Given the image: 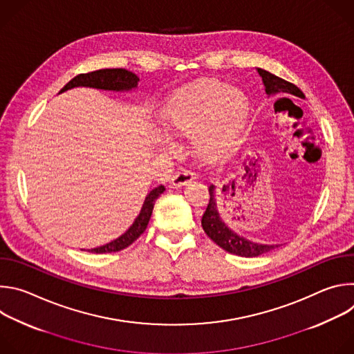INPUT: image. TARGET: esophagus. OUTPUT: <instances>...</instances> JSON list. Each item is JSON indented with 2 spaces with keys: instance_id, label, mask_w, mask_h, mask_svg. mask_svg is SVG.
I'll return each mask as SVG.
<instances>
[{
  "instance_id": "esophagus-1",
  "label": "esophagus",
  "mask_w": 354,
  "mask_h": 354,
  "mask_svg": "<svg viewBox=\"0 0 354 354\" xmlns=\"http://www.w3.org/2000/svg\"><path fill=\"white\" fill-rule=\"evenodd\" d=\"M194 179V174L189 169H180L172 176V185L174 186H185L190 183Z\"/></svg>"
}]
</instances>
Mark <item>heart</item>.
I'll return each instance as SVG.
<instances>
[{"instance_id": "obj_1", "label": "heart", "mask_w": 354, "mask_h": 354, "mask_svg": "<svg viewBox=\"0 0 354 354\" xmlns=\"http://www.w3.org/2000/svg\"><path fill=\"white\" fill-rule=\"evenodd\" d=\"M160 124L171 136L192 137L194 153L216 161L241 142L249 118L245 92L217 80H198L178 88L160 111Z\"/></svg>"}]
</instances>
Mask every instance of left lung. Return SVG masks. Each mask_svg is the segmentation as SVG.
I'll return each instance as SVG.
<instances>
[{
	"label": "left lung",
	"instance_id": "8db88e82",
	"mask_svg": "<svg viewBox=\"0 0 354 354\" xmlns=\"http://www.w3.org/2000/svg\"><path fill=\"white\" fill-rule=\"evenodd\" d=\"M258 73L262 77V81L265 84V91L268 95L286 93V95L304 97V93H302V91L297 85L262 68H258ZM209 193H210L209 203H207L206 212L203 213V217H201V227H203L207 236L212 241H214L220 248L230 252L232 255H238L243 258H254V257L263 255L266 252L277 246V245H263V243L252 242L238 235L236 232L231 231L220 217L213 185L209 186Z\"/></svg>",
	"mask_w": 354,
	"mask_h": 354
}]
</instances>
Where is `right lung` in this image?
I'll list each match as a JSON object with an SVG mask.
<instances>
[{
    "label": "right lung",
    "instance_id": "add662e5",
    "mask_svg": "<svg viewBox=\"0 0 354 354\" xmlns=\"http://www.w3.org/2000/svg\"><path fill=\"white\" fill-rule=\"evenodd\" d=\"M138 81L140 80L134 73L127 71L124 68L96 70L92 73L78 74L67 85H64V88L60 91V93L67 89L75 88V86H89V88L105 89V91H130L137 86ZM164 190H165V187L161 185L147 194V197L144 200V205L140 210V214L134 220L133 225L123 235H120L119 238H116L115 241H112L106 245L89 249V252H92V254H111V252H119V250L130 246L145 231L148 221L151 218V214H153L156 200L160 197L161 193H164Z\"/></svg>",
    "mask_w": 354,
    "mask_h": 354
}]
</instances>
